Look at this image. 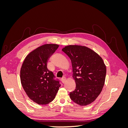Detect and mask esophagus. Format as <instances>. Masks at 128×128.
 <instances>
[{
    "label": "esophagus",
    "mask_w": 128,
    "mask_h": 128,
    "mask_svg": "<svg viewBox=\"0 0 128 128\" xmlns=\"http://www.w3.org/2000/svg\"><path fill=\"white\" fill-rule=\"evenodd\" d=\"M66 81V78L65 77H64V78H62L61 79V82L62 83H64Z\"/></svg>",
    "instance_id": "obj_1"
}]
</instances>
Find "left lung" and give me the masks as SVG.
Here are the masks:
<instances>
[{
  "instance_id": "obj_1",
  "label": "left lung",
  "mask_w": 128,
  "mask_h": 128,
  "mask_svg": "<svg viewBox=\"0 0 128 128\" xmlns=\"http://www.w3.org/2000/svg\"><path fill=\"white\" fill-rule=\"evenodd\" d=\"M70 58L75 90L70 99L80 106L94 102L101 93L105 81L106 67L102 58L92 50L80 45H68L62 49Z\"/></svg>"
}]
</instances>
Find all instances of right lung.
<instances>
[{"label":"right lung","mask_w":128,"mask_h":128,"mask_svg":"<svg viewBox=\"0 0 128 128\" xmlns=\"http://www.w3.org/2000/svg\"><path fill=\"white\" fill-rule=\"evenodd\" d=\"M59 47L57 44L42 45L28 54L20 70L21 83L28 97L39 104H46L55 98L61 86L47 68L48 60Z\"/></svg>","instance_id":"add662e5"}]
</instances>
